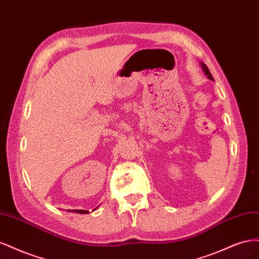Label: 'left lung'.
I'll use <instances>...</instances> for the list:
<instances>
[{
    "instance_id": "1",
    "label": "left lung",
    "mask_w": 259,
    "mask_h": 259,
    "mask_svg": "<svg viewBox=\"0 0 259 259\" xmlns=\"http://www.w3.org/2000/svg\"><path fill=\"white\" fill-rule=\"evenodd\" d=\"M201 68H202L203 71H204L205 75L207 76V79H208V80H210V81H214L213 76H211V74H210V72H209V70H208L207 66L204 64V62H201Z\"/></svg>"
}]
</instances>
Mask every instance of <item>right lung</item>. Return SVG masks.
<instances>
[{"label":"right lung","instance_id":"obj_1","mask_svg":"<svg viewBox=\"0 0 259 259\" xmlns=\"http://www.w3.org/2000/svg\"><path fill=\"white\" fill-rule=\"evenodd\" d=\"M68 211H72V213H79V214H88L89 213V210H84V209H70V210L68 209Z\"/></svg>","mask_w":259,"mask_h":259}]
</instances>
